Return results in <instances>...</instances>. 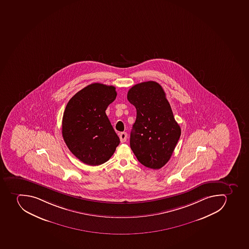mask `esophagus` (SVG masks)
<instances>
[{
	"label": "esophagus",
	"mask_w": 249,
	"mask_h": 249,
	"mask_svg": "<svg viewBox=\"0 0 249 249\" xmlns=\"http://www.w3.org/2000/svg\"><path fill=\"white\" fill-rule=\"evenodd\" d=\"M119 137L121 142H124L127 140V134L126 132H122V133H120Z\"/></svg>",
	"instance_id": "1"
}]
</instances>
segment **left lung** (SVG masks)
Listing matches in <instances>:
<instances>
[{"label": "left lung", "mask_w": 249, "mask_h": 249, "mask_svg": "<svg viewBox=\"0 0 249 249\" xmlns=\"http://www.w3.org/2000/svg\"><path fill=\"white\" fill-rule=\"evenodd\" d=\"M127 98L136 109L131 149L144 166L160 169L171 158L181 134L165 91L157 82H143L134 85Z\"/></svg>", "instance_id": "obj_1"}]
</instances>
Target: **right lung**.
Segmentation results:
<instances>
[{"mask_svg": "<svg viewBox=\"0 0 249 249\" xmlns=\"http://www.w3.org/2000/svg\"><path fill=\"white\" fill-rule=\"evenodd\" d=\"M115 89L94 83L78 91L65 107L63 138L70 151L87 165H102L119 145V137L106 114L117 97Z\"/></svg>", "mask_w": 249, "mask_h": 249, "instance_id": "right-lung-1", "label": "right lung"}]
</instances>
